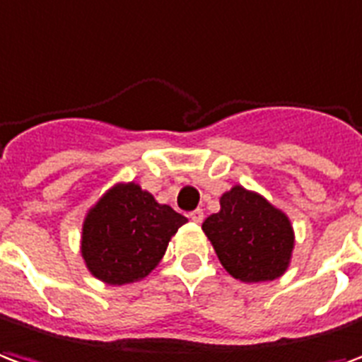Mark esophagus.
<instances>
[{
	"instance_id": "34e87169",
	"label": "esophagus",
	"mask_w": 362,
	"mask_h": 362,
	"mask_svg": "<svg viewBox=\"0 0 362 362\" xmlns=\"http://www.w3.org/2000/svg\"><path fill=\"white\" fill-rule=\"evenodd\" d=\"M189 218H191V221H194V223H200V221H202V218H204V212H202L200 208H197V210L189 212Z\"/></svg>"
}]
</instances>
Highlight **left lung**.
<instances>
[{
    "label": "left lung",
    "instance_id": "1",
    "mask_svg": "<svg viewBox=\"0 0 362 362\" xmlns=\"http://www.w3.org/2000/svg\"><path fill=\"white\" fill-rule=\"evenodd\" d=\"M221 210L202 223L221 266L241 281H270L286 272L293 229L286 214L260 194L233 187L220 199Z\"/></svg>",
    "mask_w": 362,
    "mask_h": 362
}]
</instances>
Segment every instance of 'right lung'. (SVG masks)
Listing matches in <instances>:
<instances>
[{"mask_svg": "<svg viewBox=\"0 0 362 362\" xmlns=\"http://www.w3.org/2000/svg\"><path fill=\"white\" fill-rule=\"evenodd\" d=\"M187 218L158 204L139 185H117L92 208L83 228L88 270L110 286L148 276Z\"/></svg>", "mask_w": 362, "mask_h": 362, "instance_id": "add662e5", "label": "right lung"}]
</instances>
